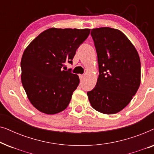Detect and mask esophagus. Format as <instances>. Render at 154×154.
Returning <instances> with one entry per match:
<instances>
[{
  "label": "esophagus",
  "instance_id": "obj_1",
  "mask_svg": "<svg viewBox=\"0 0 154 154\" xmlns=\"http://www.w3.org/2000/svg\"><path fill=\"white\" fill-rule=\"evenodd\" d=\"M83 77H84V75H81V74H80L79 75V78H80V79L81 80H82L83 79Z\"/></svg>",
  "mask_w": 154,
  "mask_h": 154
}]
</instances>
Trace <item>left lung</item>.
Returning <instances> with one entry per match:
<instances>
[{"label":"left lung","instance_id":"left-lung-1","mask_svg":"<svg viewBox=\"0 0 154 154\" xmlns=\"http://www.w3.org/2000/svg\"><path fill=\"white\" fill-rule=\"evenodd\" d=\"M90 34L100 74L95 87L87 92L88 99L99 112L114 114L129 104L140 87V57L129 39L118 29H93Z\"/></svg>","mask_w":154,"mask_h":154}]
</instances>
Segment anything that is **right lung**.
Segmentation results:
<instances>
[{
    "label": "right lung",
    "mask_w": 154,
    "mask_h": 154,
    "mask_svg": "<svg viewBox=\"0 0 154 154\" xmlns=\"http://www.w3.org/2000/svg\"><path fill=\"white\" fill-rule=\"evenodd\" d=\"M90 32L89 29L51 28L38 35L24 50L21 61L22 83L38 110L55 114L68 106L80 80L71 69L62 68L64 63L72 64L76 50Z\"/></svg>",
    "instance_id": "right-lung-1"
}]
</instances>
